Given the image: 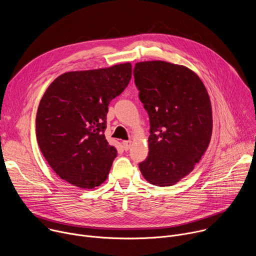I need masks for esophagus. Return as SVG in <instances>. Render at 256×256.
I'll list each match as a JSON object with an SVG mask.
<instances>
[{
    "label": "esophagus",
    "instance_id": "34e87169",
    "mask_svg": "<svg viewBox=\"0 0 256 256\" xmlns=\"http://www.w3.org/2000/svg\"><path fill=\"white\" fill-rule=\"evenodd\" d=\"M122 144H124V150H130V146H132V140H124L122 142Z\"/></svg>",
    "mask_w": 256,
    "mask_h": 256
}]
</instances>
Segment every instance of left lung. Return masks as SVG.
<instances>
[{
	"instance_id": "8db88e82",
	"label": "left lung",
	"mask_w": 256,
	"mask_h": 256,
	"mask_svg": "<svg viewBox=\"0 0 256 256\" xmlns=\"http://www.w3.org/2000/svg\"><path fill=\"white\" fill-rule=\"evenodd\" d=\"M134 77L150 120L149 155L140 170L151 184L173 186L194 170L208 147V91L192 70L162 60L136 62Z\"/></svg>"
}]
</instances>
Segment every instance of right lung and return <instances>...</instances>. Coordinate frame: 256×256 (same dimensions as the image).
<instances>
[{"label":"right lung","instance_id":"obj_1","mask_svg":"<svg viewBox=\"0 0 256 256\" xmlns=\"http://www.w3.org/2000/svg\"><path fill=\"white\" fill-rule=\"evenodd\" d=\"M132 78L130 62L68 72L44 94L36 114V138L52 170L81 188L105 181L118 155L104 132L110 101Z\"/></svg>","mask_w":256,"mask_h":256}]
</instances>
